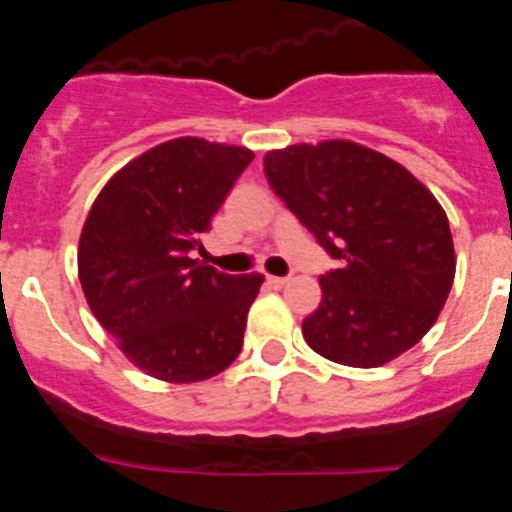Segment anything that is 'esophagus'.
<instances>
[{
  "mask_svg": "<svg viewBox=\"0 0 512 512\" xmlns=\"http://www.w3.org/2000/svg\"><path fill=\"white\" fill-rule=\"evenodd\" d=\"M266 282H269V287H274V289H282L284 284L289 282V279H287V277H271V274H269V277H266Z\"/></svg>",
  "mask_w": 512,
  "mask_h": 512,
  "instance_id": "obj_1",
  "label": "esophagus"
}]
</instances>
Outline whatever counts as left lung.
Returning <instances> with one entry per match:
<instances>
[{
  "label": "left lung",
  "mask_w": 512,
  "mask_h": 512,
  "mask_svg": "<svg viewBox=\"0 0 512 512\" xmlns=\"http://www.w3.org/2000/svg\"><path fill=\"white\" fill-rule=\"evenodd\" d=\"M264 174L284 205L341 261L302 320L315 354L374 369L438 320L456 274L449 217L402 164L354 140L269 151Z\"/></svg>",
  "instance_id": "obj_1"
}]
</instances>
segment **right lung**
<instances>
[{"label":"right lung","mask_w":512,"mask_h":512,"mask_svg":"<svg viewBox=\"0 0 512 512\" xmlns=\"http://www.w3.org/2000/svg\"><path fill=\"white\" fill-rule=\"evenodd\" d=\"M253 151L174 138L140 153L97 194L79 238L89 310L140 372L202 382L241 354L261 274L230 277L192 259Z\"/></svg>","instance_id":"add662e5"}]
</instances>
